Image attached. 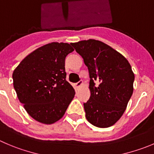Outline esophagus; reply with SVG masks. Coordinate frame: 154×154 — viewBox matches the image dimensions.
Masks as SVG:
<instances>
[{"mask_svg": "<svg viewBox=\"0 0 154 154\" xmlns=\"http://www.w3.org/2000/svg\"><path fill=\"white\" fill-rule=\"evenodd\" d=\"M82 84H83V82L81 80V81L75 83V87L76 89H78L79 88L80 86H81Z\"/></svg>", "mask_w": 154, "mask_h": 154, "instance_id": "1", "label": "esophagus"}]
</instances>
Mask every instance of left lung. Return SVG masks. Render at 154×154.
Returning a JSON list of instances; mask_svg holds the SVG:
<instances>
[{
	"mask_svg": "<svg viewBox=\"0 0 154 154\" xmlns=\"http://www.w3.org/2000/svg\"><path fill=\"white\" fill-rule=\"evenodd\" d=\"M70 45L88 69L91 96L84 103L93 125L108 128L121 118L133 93L134 72L126 58L109 45L89 39Z\"/></svg>",
	"mask_w": 154,
	"mask_h": 154,
	"instance_id": "8db88e82",
	"label": "left lung"
}]
</instances>
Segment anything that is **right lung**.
Wrapping results in <instances>:
<instances>
[{
  "label": "right lung",
  "instance_id": "add662e5",
  "mask_svg": "<svg viewBox=\"0 0 154 154\" xmlns=\"http://www.w3.org/2000/svg\"><path fill=\"white\" fill-rule=\"evenodd\" d=\"M73 51L69 44L52 42L29 54L14 69L17 97L38 122L50 125L60 119L74 97L65 71L66 57Z\"/></svg>",
  "mask_w": 154,
  "mask_h": 154
}]
</instances>
